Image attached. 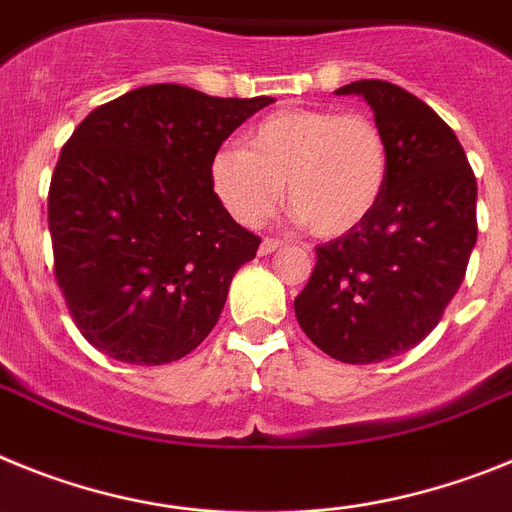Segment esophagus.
I'll return each instance as SVG.
<instances>
[{
	"mask_svg": "<svg viewBox=\"0 0 512 512\" xmlns=\"http://www.w3.org/2000/svg\"><path fill=\"white\" fill-rule=\"evenodd\" d=\"M283 242L281 239H273V237H265L260 242V255H273L275 250H281Z\"/></svg>",
	"mask_w": 512,
	"mask_h": 512,
	"instance_id": "obj_1",
	"label": "esophagus"
}]
</instances>
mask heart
Here are the masks:
<instances>
[{"instance_id":"b5f03b06","label":"heart","mask_w":512,"mask_h":512,"mask_svg":"<svg viewBox=\"0 0 512 512\" xmlns=\"http://www.w3.org/2000/svg\"><path fill=\"white\" fill-rule=\"evenodd\" d=\"M211 188L242 226H260L286 198L319 237H340L373 213L389 177V144L366 113L288 108L262 118L244 146H221Z\"/></svg>"}]
</instances>
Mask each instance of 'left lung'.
Instances as JSON below:
<instances>
[{
    "mask_svg": "<svg viewBox=\"0 0 512 512\" xmlns=\"http://www.w3.org/2000/svg\"><path fill=\"white\" fill-rule=\"evenodd\" d=\"M337 95L371 105L389 177L361 226L319 244L293 309L319 350L366 366L407 353L441 322L477 244V177L448 123L397 84L361 79Z\"/></svg>",
    "mask_w": 512,
    "mask_h": 512,
    "instance_id": "8db88e82",
    "label": "left lung"
}]
</instances>
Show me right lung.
I'll list each match as a JSON object with an SVG mask.
<instances>
[{"mask_svg":"<svg viewBox=\"0 0 512 512\" xmlns=\"http://www.w3.org/2000/svg\"><path fill=\"white\" fill-rule=\"evenodd\" d=\"M273 97L149 84L92 110L48 190L53 275L84 340L164 366L208 337L229 283L257 255L211 188L219 146Z\"/></svg>","mask_w":512,"mask_h":512,"instance_id":"1","label":"right lung"}]
</instances>
